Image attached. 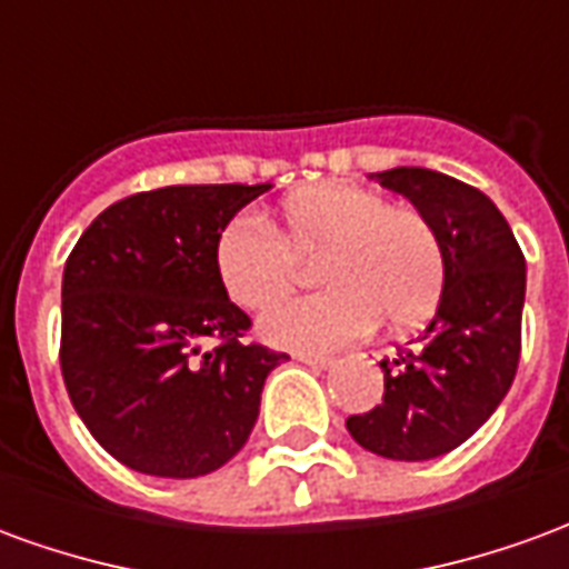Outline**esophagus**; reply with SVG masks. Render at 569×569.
<instances>
[{
  "label": "esophagus",
  "instance_id": "obj_1",
  "mask_svg": "<svg viewBox=\"0 0 569 569\" xmlns=\"http://www.w3.org/2000/svg\"><path fill=\"white\" fill-rule=\"evenodd\" d=\"M292 357L298 359V362H305V366H310V369H332L335 359L332 357H320V353H292Z\"/></svg>",
  "mask_w": 569,
  "mask_h": 569
}]
</instances>
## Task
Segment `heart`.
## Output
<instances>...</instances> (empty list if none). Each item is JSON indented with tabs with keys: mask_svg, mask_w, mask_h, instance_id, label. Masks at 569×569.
<instances>
[{
	"mask_svg": "<svg viewBox=\"0 0 569 569\" xmlns=\"http://www.w3.org/2000/svg\"><path fill=\"white\" fill-rule=\"evenodd\" d=\"M317 252L329 289L264 310L259 329L271 345L332 350L366 338L381 317L408 329L427 320L445 289V252L427 216L350 182L292 191L280 234L252 212L234 216L216 240V271L234 305L259 310L296 283L298 256Z\"/></svg>",
	"mask_w": 569,
	"mask_h": 569,
	"instance_id": "heart-1",
	"label": "heart"
}]
</instances>
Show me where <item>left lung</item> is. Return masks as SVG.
<instances>
[{
  "label": "left lung",
  "mask_w": 569,
  "mask_h": 569,
  "mask_svg": "<svg viewBox=\"0 0 569 569\" xmlns=\"http://www.w3.org/2000/svg\"><path fill=\"white\" fill-rule=\"evenodd\" d=\"M427 216L445 252V289L427 332L383 359V402L347 418L378 457L432 460L463 445L509 393L521 357L527 268L488 194L427 167L371 173Z\"/></svg>",
  "instance_id": "8db88e82"
}]
</instances>
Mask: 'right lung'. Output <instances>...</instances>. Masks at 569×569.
I'll use <instances>...</instances> for the list:
<instances>
[{"instance_id":"1","label":"right lung","mask_w":569,"mask_h":569,"mask_svg":"<svg viewBox=\"0 0 569 569\" xmlns=\"http://www.w3.org/2000/svg\"><path fill=\"white\" fill-rule=\"evenodd\" d=\"M264 186H167L106 207L63 268L60 369L72 406L118 463L161 478L216 472L247 445L286 353L216 271L222 228ZM219 340L207 351L203 340Z\"/></svg>"}]
</instances>
